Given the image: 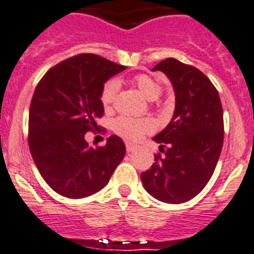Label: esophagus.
Masks as SVG:
<instances>
[{"mask_svg": "<svg viewBox=\"0 0 254 254\" xmlns=\"http://www.w3.org/2000/svg\"><path fill=\"white\" fill-rule=\"evenodd\" d=\"M125 145H127V152H133L134 150L137 148V146L133 145V143H130V142H127Z\"/></svg>", "mask_w": 254, "mask_h": 254, "instance_id": "obj_1", "label": "esophagus"}]
</instances>
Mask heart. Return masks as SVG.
Segmentation results:
<instances>
[{
    "mask_svg": "<svg viewBox=\"0 0 254 254\" xmlns=\"http://www.w3.org/2000/svg\"><path fill=\"white\" fill-rule=\"evenodd\" d=\"M131 83L139 90L143 96L148 100H155L162 95L163 86L159 80L150 77L147 74H138L131 78ZM119 90V83L116 79L107 80L100 91V103L104 108H109L115 100V96ZM113 131L125 139H138L142 134L151 131L154 129V123L147 117H129L119 116L112 123Z\"/></svg>",
    "mask_w": 254,
    "mask_h": 254,
    "instance_id": "obj_1",
    "label": "heart"
}]
</instances>
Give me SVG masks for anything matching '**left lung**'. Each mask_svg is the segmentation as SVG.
<instances>
[{"instance_id":"1","label":"left lung","mask_w":254,"mask_h":254,"mask_svg":"<svg viewBox=\"0 0 254 254\" xmlns=\"http://www.w3.org/2000/svg\"><path fill=\"white\" fill-rule=\"evenodd\" d=\"M155 70L171 80L176 104L172 120L152 138L164 155L156 154L141 180L154 198L183 203L198 194L213 176L223 146V109L211 80L197 67L167 59Z\"/></svg>"}]
</instances>
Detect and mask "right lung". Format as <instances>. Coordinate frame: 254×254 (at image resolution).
Segmentation results:
<instances>
[{"instance_id":"right-lung-1","label":"right lung","mask_w":254,"mask_h":254,"mask_svg":"<svg viewBox=\"0 0 254 254\" xmlns=\"http://www.w3.org/2000/svg\"><path fill=\"white\" fill-rule=\"evenodd\" d=\"M127 67L82 53L49 69L35 88L28 115V146L45 183L67 198H84L108 184L125 156V145L111 135L91 147L84 134L104 113L100 91Z\"/></svg>"}]
</instances>
